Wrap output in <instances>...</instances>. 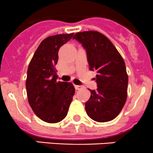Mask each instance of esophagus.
<instances>
[{
	"instance_id": "34e87169",
	"label": "esophagus",
	"mask_w": 153,
	"mask_h": 153,
	"mask_svg": "<svg viewBox=\"0 0 153 153\" xmlns=\"http://www.w3.org/2000/svg\"><path fill=\"white\" fill-rule=\"evenodd\" d=\"M74 88L76 90H79V89L82 88V86L81 85H75Z\"/></svg>"
}]
</instances>
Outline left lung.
<instances>
[{"label":"left lung","mask_w":153,"mask_h":153,"mask_svg":"<svg viewBox=\"0 0 153 153\" xmlns=\"http://www.w3.org/2000/svg\"><path fill=\"white\" fill-rule=\"evenodd\" d=\"M85 49L89 69L97 72V90H91L85 102L89 117L97 122L115 118L127 98L128 75L123 59L111 41L97 31H85L74 36Z\"/></svg>","instance_id":"left-lung-1"}]
</instances>
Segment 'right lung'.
<instances>
[{"mask_svg": "<svg viewBox=\"0 0 153 153\" xmlns=\"http://www.w3.org/2000/svg\"><path fill=\"white\" fill-rule=\"evenodd\" d=\"M74 36L59 34L44 39L27 69L26 88L30 107L43 121L56 123L66 117L75 88L71 82H57L58 52Z\"/></svg>", "mask_w": 153, "mask_h": 153, "instance_id": "add662e5", "label": "right lung"}]
</instances>
